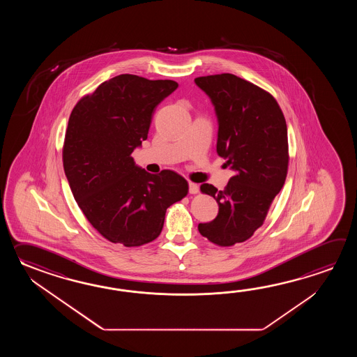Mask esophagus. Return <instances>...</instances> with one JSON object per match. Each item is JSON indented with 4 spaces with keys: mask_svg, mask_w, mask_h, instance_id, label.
<instances>
[{
    "mask_svg": "<svg viewBox=\"0 0 357 357\" xmlns=\"http://www.w3.org/2000/svg\"><path fill=\"white\" fill-rule=\"evenodd\" d=\"M189 192L190 194H197L199 192V186L194 182H189Z\"/></svg>",
    "mask_w": 357,
    "mask_h": 357,
    "instance_id": "esophagus-1",
    "label": "esophagus"
}]
</instances>
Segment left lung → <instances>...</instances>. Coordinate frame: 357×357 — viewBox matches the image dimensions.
I'll return each instance as SVG.
<instances>
[{"label":"left lung","instance_id":"obj_1","mask_svg":"<svg viewBox=\"0 0 357 357\" xmlns=\"http://www.w3.org/2000/svg\"><path fill=\"white\" fill-rule=\"evenodd\" d=\"M195 84L212 102L217 153L234 171L225 190L200 186L218 203V214L197 229L209 241L232 246L250 238L266 220L289 167L287 125L277 100L232 74L200 76Z\"/></svg>","mask_w":357,"mask_h":357}]
</instances>
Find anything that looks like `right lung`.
Returning <instances> with one entry per match:
<instances>
[{"label":"right lung","instance_id":"right-lung-1","mask_svg":"<svg viewBox=\"0 0 357 357\" xmlns=\"http://www.w3.org/2000/svg\"><path fill=\"white\" fill-rule=\"evenodd\" d=\"M177 86L122 74L80 99L70 114L65 175L86 220L111 243L131 248L155 240L168 206L188 194L182 176L169 169L152 175L131 157L148 137L155 107Z\"/></svg>","mask_w":357,"mask_h":357}]
</instances>
